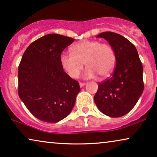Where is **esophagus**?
I'll list each match as a JSON object with an SVG mask.
<instances>
[{
	"label": "esophagus",
	"instance_id": "obj_1",
	"mask_svg": "<svg viewBox=\"0 0 157 157\" xmlns=\"http://www.w3.org/2000/svg\"><path fill=\"white\" fill-rule=\"evenodd\" d=\"M79 85H80V87L81 88H82V87H83L86 85V83H79Z\"/></svg>",
	"mask_w": 157,
	"mask_h": 157
}]
</instances>
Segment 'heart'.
I'll return each mask as SVG.
<instances>
[{
    "mask_svg": "<svg viewBox=\"0 0 157 157\" xmlns=\"http://www.w3.org/2000/svg\"><path fill=\"white\" fill-rule=\"evenodd\" d=\"M72 53H63L60 57L62 67L73 78H78L86 66L83 78H105L110 75L116 63L115 52L110 45L98 40H83L71 48Z\"/></svg>",
    "mask_w": 157,
    "mask_h": 157,
    "instance_id": "heart-1",
    "label": "heart"
}]
</instances>
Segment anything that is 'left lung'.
<instances>
[{"mask_svg":"<svg viewBox=\"0 0 157 157\" xmlns=\"http://www.w3.org/2000/svg\"><path fill=\"white\" fill-rule=\"evenodd\" d=\"M97 38L109 42L117 63L111 77L98 83L94 102L104 114L121 117L134 108L143 93L142 63L134 45L120 34L103 32Z\"/></svg>","mask_w":157,"mask_h":157,"instance_id":"left-lung-1","label":"left lung"}]
</instances>
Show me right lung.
Here are the masks:
<instances>
[{
	"label": "right lung",
	"instance_id": "1",
	"mask_svg": "<svg viewBox=\"0 0 157 157\" xmlns=\"http://www.w3.org/2000/svg\"><path fill=\"white\" fill-rule=\"evenodd\" d=\"M72 38L50 33L32 43L18 66V96L30 112L40 121L57 123L71 113L78 81L63 71L60 57Z\"/></svg>",
	"mask_w": 157,
	"mask_h": 157
}]
</instances>
